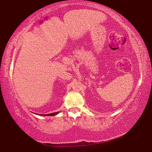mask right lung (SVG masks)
I'll use <instances>...</instances> for the list:
<instances>
[{
    "label": "right lung",
    "mask_w": 152,
    "mask_h": 152,
    "mask_svg": "<svg viewBox=\"0 0 152 152\" xmlns=\"http://www.w3.org/2000/svg\"><path fill=\"white\" fill-rule=\"evenodd\" d=\"M59 112L57 113H51V114H48V115H48V116H53V115H57Z\"/></svg>",
    "instance_id": "1"
}]
</instances>
